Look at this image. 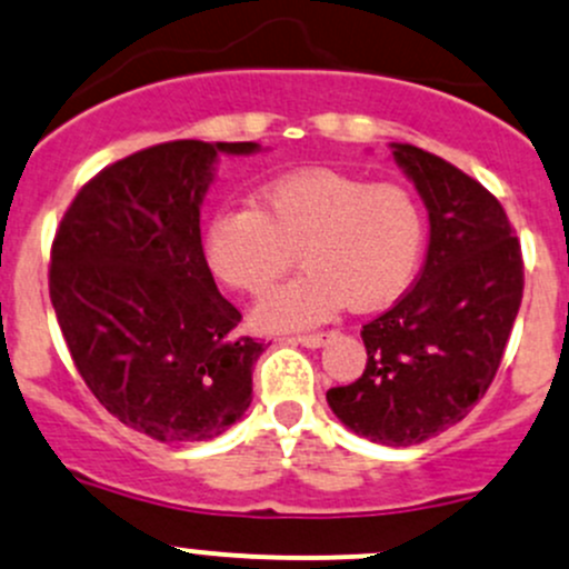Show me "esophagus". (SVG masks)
Instances as JSON below:
<instances>
[{"mask_svg": "<svg viewBox=\"0 0 569 569\" xmlns=\"http://www.w3.org/2000/svg\"><path fill=\"white\" fill-rule=\"evenodd\" d=\"M291 343H302L308 349H319L321 343L327 340V332H305V335H291Z\"/></svg>", "mask_w": 569, "mask_h": 569, "instance_id": "esophagus-1", "label": "esophagus"}]
</instances>
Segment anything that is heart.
<instances>
[{"label":"heart","mask_w":569,"mask_h":569,"mask_svg":"<svg viewBox=\"0 0 569 569\" xmlns=\"http://www.w3.org/2000/svg\"><path fill=\"white\" fill-rule=\"evenodd\" d=\"M426 218L409 190L313 169L280 177L253 204L220 207L209 218L204 253L229 289L264 297L297 253L308 267L256 310L264 330H297L330 319L340 305H387L415 278Z\"/></svg>","instance_id":"obj_1"}]
</instances>
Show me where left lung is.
<instances>
[{"instance_id": "left-lung-1", "label": "left lung", "mask_w": 569, "mask_h": 569, "mask_svg": "<svg viewBox=\"0 0 569 569\" xmlns=\"http://www.w3.org/2000/svg\"><path fill=\"white\" fill-rule=\"evenodd\" d=\"M392 149L428 207L426 264L362 327V376L327 390V403L365 439L409 447L456 426L488 392L523 300V256L488 188L426 149Z\"/></svg>"}]
</instances>
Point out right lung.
<instances>
[{
	"label": "right lung",
	"instance_id": "obj_1",
	"mask_svg": "<svg viewBox=\"0 0 569 569\" xmlns=\"http://www.w3.org/2000/svg\"><path fill=\"white\" fill-rule=\"evenodd\" d=\"M166 141L98 171L59 220L48 295L76 370L109 415L166 445L209 441L253 400L264 343L214 286L199 207L218 152Z\"/></svg>",
	"mask_w": 569,
	"mask_h": 569
}]
</instances>
